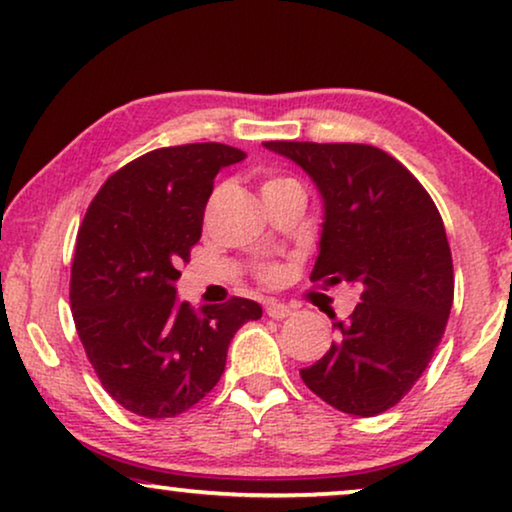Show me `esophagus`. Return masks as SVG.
<instances>
[{
    "label": "esophagus",
    "mask_w": 512,
    "mask_h": 512,
    "mask_svg": "<svg viewBox=\"0 0 512 512\" xmlns=\"http://www.w3.org/2000/svg\"><path fill=\"white\" fill-rule=\"evenodd\" d=\"M265 314H268V317H272V319H286V317H291L293 314V310L289 305H284V303H277V300H270L268 305H265Z\"/></svg>",
    "instance_id": "1"
}]
</instances>
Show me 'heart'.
Returning <instances> with one entry per match:
<instances>
[{
	"instance_id": "1",
	"label": "heart",
	"mask_w": 512,
	"mask_h": 512,
	"mask_svg": "<svg viewBox=\"0 0 512 512\" xmlns=\"http://www.w3.org/2000/svg\"><path fill=\"white\" fill-rule=\"evenodd\" d=\"M289 181L291 179H268V181H265V184H263V188H272V186H279V184H289Z\"/></svg>"
}]
</instances>
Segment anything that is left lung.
Returning <instances> with one entry per match:
<instances>
[{
    "instance_id": "1",
    "label": "left lung",
    "mask_w": 512,
    "mask_h": 512,
    "mask_svg": "<svg viewBox=\"0 0 512 512\" xmlns=\"http://www.w3.org/2000/svg\"><path fill=\"white\" fill-rule=\"evenodd\" d=\"M263 146L293 160L319 191L314 282L361 291L352 317L328 314L335 342L300 377L335 410L380 415L422 377L445 333L454 275L443 219L422 184L375 146Z\"/></svg>"
}]
</instances>
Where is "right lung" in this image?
<instances>
[{"label": "right lung", "instance_id": "right-lung-1", "mask_svg": "<svg viewBox=\"0 0 512 512\" xmlns=\"http://www.w3.org/2000/svg\"><path fill=\"white\" fill-rule=\"evenodd\" d=\"M244 158L216 142L146 153L107 179L76 235V331L107 394L139 417L193 408L219 382L237 328L261 319L249 298L193 310L177 296L214 177Z\"/></svg>", "mask_w": 512, "mask_h": 512}]
</instances>
